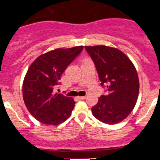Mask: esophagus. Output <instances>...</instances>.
<instances>
[{
    "instance_id": "esophagus-1",
    "label": "esophagus",
    "mask_w": 160,
    "mask_h": 160,
    "mask_svg": "<svg viewBox=\"0 0 160 160\" xmlns=\"http://www.w3.org/2000/svg\"><path fill=\"white\" fill-rule=\"evenodd\" d=\"M85 98H86V97H85V96H80V97H78V99H80V100H84Z\"/></svg>"
}]
</instances>
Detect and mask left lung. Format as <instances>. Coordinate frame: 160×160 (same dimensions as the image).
Wrapping results in <instances>:
<instances>
[{
    "label": "left lung",
    "instance_id": "left-lung-1",
    "mask_svg": "<svg viewBox=\"0 0 160 160\" xmlns=\"http://www.w3.org/2000/svg\"><path fill=\"white\" fill-rule=\"evenodd\" d=\"M108 93L91 108L100 122L114 125L126 118L137 102L139 81L136 69L121 50L106 46H85Z\"/></svg>",
    "mask_w": 160,
    "mask_h": 160
}]
</instances>
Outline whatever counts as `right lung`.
Instances as JSON below:
<instances>
[{"label":"right lung","instance_id":"right-lung-1","mask_svg":"<svg viewBox=\"0 0 160 160\" xmlns=\"http://www.w3.org/2000/svg\"><path fill=\"white\" fill-rule=\"evenodd\" d=\"M83 49L80 46L52 50L31 64L23 81V99L31 114L41 123L58 125L70 116L75 101L72 98L54 93L53 90Z\"/></svg>","mask_w":160,"mask_h":160}]
</instances>
